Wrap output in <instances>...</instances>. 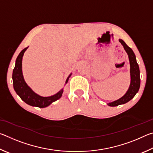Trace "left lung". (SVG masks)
Returning <instances> with one entry per match:
<instances>
[{"label": "left lung", "instance_id": "left-lung-1", "mask_svg": "<svg viewBox=\"0 0 153 153\" xmlns=\"http://www.w3.org/2000/svg\"><path fill=\"white\" fill-rule=\"evenodd\" d=\"M120 42L122 45L126 52L128 54L129 65H130V85L128 90V91L124 94L122 97L116 100L115 101L107 103V105L110 107H116L120 105H123L129 102V100L132 99L136 93L138 92L140 86V69L138 64L137 63L136 58L135 54L132 51V49L129 48L126 45V42L123 40H119Z\"/></svg>", "mask_w": 153, "mask_h": 153}]
</instances>
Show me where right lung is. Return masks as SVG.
<instances>
[{"label": "right lung", "instance_id": "right-lung-1", "mask_svg": "<svg viewBox=\"0 0 153 153\" xmlns=\"http://www.w3.org/2000/svg\"><path fill=\"white\" fill-rule=\"evenodd\" d=\"M27 48L28 47L25 48L21 51L15 61V68L13 71L12 76L13 88L17 94L19 95L22 100H24L26 104L32 107L45 108L61 97L63 92V88H62L56 94L50 96V97H42L33 92L32 88L28 86L25 81L22 73V59ZM71 74H70L67 78L65 84L68 82Z\"/></svg>", "mask_w": 153, "mask_h": 153}]
</instances>
